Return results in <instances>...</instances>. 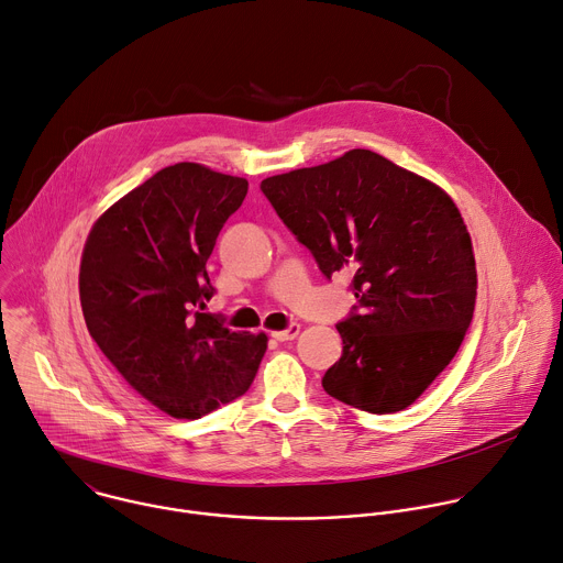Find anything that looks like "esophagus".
<instances>
[{
	"mask_svg": "<svg viewBox=\"0 0 563 563\" xmlns=\"http://www.w3.org/2000/svg\"><path fill=\"white\" fill-rule=\"evenodd\" d=\"M298 332H300V325L298 323H291L287 330H280V332H272V336L276 339V341H291V339H296L298 336Z\"/></svg>",
	"mask_w": 563,
	"mask_h": 563,
	"instance_id": "34e87169",
	"label": "esophagus"
}]
</instances>
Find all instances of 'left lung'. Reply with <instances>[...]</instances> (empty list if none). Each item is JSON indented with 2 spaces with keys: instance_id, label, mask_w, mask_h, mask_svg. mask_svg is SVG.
Returning a JSON list of instances; mask_svg holds the SVG:
<instances>
[{
  "instance_id": "left-lung-1",
  "label": "left lung",
  "mask_w": 563,
  "mask_h": 563,
  "mask_svg": "<svg viewBox=\"0 0 563 563\" xmlns=\"http://www.w3.org/2000/svg\"><path fill=\"white\" fill-rule=\"evenodd\" d=\"M261 189L320 272L352 274L358 302L336 325L343 354L323 389L372 415L412 406L459 352L476 300L472 240L452 198L367 148Z\"/></svg>"
}]
</instances>
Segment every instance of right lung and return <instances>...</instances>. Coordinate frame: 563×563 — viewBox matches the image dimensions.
I'll list each match as a JSON object with an SVG mask.
<instances>
[{"label":"right lung","instance_id":"right-lung-1","mask_svg":"<svg viewBox=\"0 0 563 563\" xmlns=\"http://www.w3.org/2000/svg\"><path fill=\"white\" fill-rule=\"evenodd\" d=\"M247 180L178 163L93 224L79 300L89 334L124 380L174 419H200L243 396L267 336L231 332L205 309L207 261Z\"/></svg>","mask_w":563,"mask_h":563}]
</instances>
